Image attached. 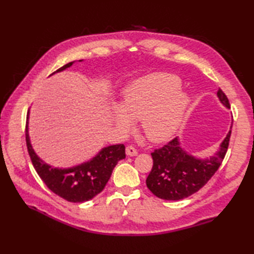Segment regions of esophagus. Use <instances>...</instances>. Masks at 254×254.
Instances as JSON below:
<instances>
[{
  "label": "esophagus",
  "instance_id": "obj_1",
  "mask_svg": "<svg viewBox=\"0 0 254 254\" xmlns=\"http://www.w3.org/2000/svg\"><path fill=\"white\" fill-rule=\"evenodd\" d=\"M126 154L127 156H130V157H133V156H136L137 155V150L134 148L133 146H127L126 148Z\"/></svg>",
  "mask_w": 254,
  "mask_h": 254
}]
</instances>
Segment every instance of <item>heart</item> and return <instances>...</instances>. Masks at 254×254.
<instances>
[{"label":"heart","mask_w":254,"mask_h":254,"mask_svg":"<svg viewBox=\"0 0 254 254\" xmlns=\"http://www.w3.org/2000/svg\"><path fill=\"white\" fill-rule=\"evenodd\" d=\"M181 80L167 73L149 74L134 80L124 90L122 106H112V118L123 132L141 120L149 141H168L179 130L191 106V97L180 89Z\"/></svg>","instance_id":"heart-1"}]
</instances>
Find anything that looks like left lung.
<instances>
[{
  "instance_id": "left-lung-1",
  "label": "left lung",
  "mask_w": 254,
  "mask_h": 254,
  "mask_svg": "<svg viewBox=\"0 0 254 254\" xmlns=\"http://www.w3.org/2000/svg\"><path fill=\"white\" fill-rule=\"evenodd\" d=\"M218 100L229 109V101L222 89L217 91ZM230 130L213 156L195 157L182 147L179 137H176L164 147L152 153L153 168L146 179V186L156 196L167 201H178L197 192L206 185L219 168L227 152Z\"/></svg>"
}]
</instances>
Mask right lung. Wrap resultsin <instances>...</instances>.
I'll return each mask as SVG.
<instances>
[{"mask_svg": "<svg viewBox=\"0 0 254 254\" xmlns=\"http://www.w3.org/2000/svg\"><path fill=\"white\" fill-rule=\"evenodd\" d=\"M79 60L78 62H82ZM75 61L60 67L53 74L60 73L71 67ZM29 111L26 124V144L31 163L37 174L46 186L57 195L72 203H83L94 198L104 190L112 170L119 160L126 158V147L123 144L109 145L101 148L95 157L69 168H59L45 163L35 152L29 136Z\"/></svg>", "mask_w": 254, "mask_h": 254, "instance_id": "add662e5", "label": "right lung"}]
</instances>
